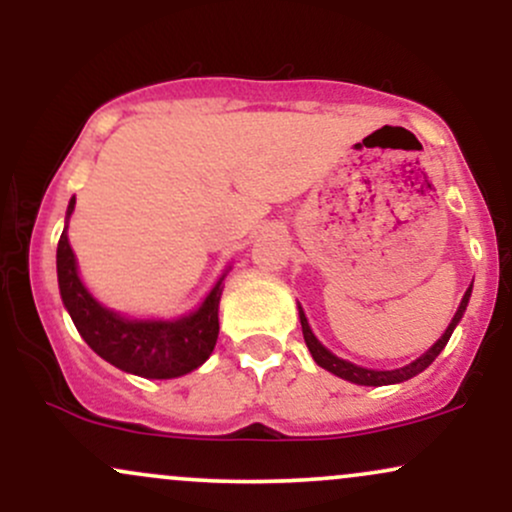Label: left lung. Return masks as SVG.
Masks as SVG:
<instances>
[{"label": "left lung", "instance_id": "obj_1", "mask_svg": "<svg viewBox=\"0 0 512 512\" xmlns=\"http://www.w3.org/2000/svg\"><path fill=\"white\" fill-rule=\"evenodd\" d=\"M469 296H472V286H469L467 293H464V298H462L460 308H457V313H455V317H452L450 327H448V330H445L443 337H440L438 342L433 344L431 349H428L424 356L416 358V361H414V363H409V366L397 368V370H368V368L354 366V363H349V361H344V358H337L334 354H330V351H327L325 346H322V344L317 342V339H315V334H313V330H310V327H308V320H305V315H303V310H301V308H298V313H301L303 339H305V344H308L310 354H313V358H315L317 366H322L325 370H330V373L339 375V378L349 380V383L380 387V385L402 383V380L414 378V375H419L421 370H426L428 366H431L433 361H436L440 351H443V349H445V344H448V339H450L452 330H455V325H457V322H460V317H462V313H464V308H467V303H469Z\"/></svg>", "mask_w": 512, "mask_h": 512}]
</instances>
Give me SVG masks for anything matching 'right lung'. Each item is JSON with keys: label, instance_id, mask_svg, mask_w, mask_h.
<instances>
[{"label": "right lung", "instance_id": "add662e5", "mask_svg": "<svg viewBox=\"0 0 512 512\" xmlns=\"http://www.w3.org/2000/svg\"><path fill=\"white\" fill-rule=\"evenodd\" d=\"M74 204L76 199L72 197L67 219L74 211ZM57 281H60L64 308L72 315L84 342L120 370L156 380L178 378L202 366L214 351L216 337H219L221 281L211 289L197 313L180 317V320H125L98 305L84 289L76 274L67 228L57 243Z\"/></svg>", "mask_w": 512, "mask_h": 512}]
</instances>
